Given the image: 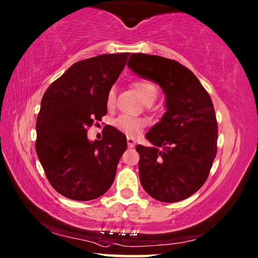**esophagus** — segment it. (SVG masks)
I'll return each mask as SVG.
<instances>
[{
    "instance_id": "esophagus-1",
    "label": "esophagus",
    "mask_w": 258,
    "mask_h": 258,
    "mask_svg": "<svg viewBox=\"0 0 258 258\" xmlns=\"http://www.w3.org/2000/svg\"><path fill=\"white\" fill-rule=\"evenodd\" d=\"M127 145L128 148H134L135 147V140L132 138H127Z\"/></svg>"
}]
</instances>
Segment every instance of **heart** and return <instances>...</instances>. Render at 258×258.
Returning a JSON list of instances; mask_svg holds the SVG:
<instances>
[{"mask_svg": "<svg viewBox=\"0 0 258 258\" xmlns=\"http://www.w3.org/2000/svg\"><path fill=\"white\" fill-rule=\"evenodd\" d=\"M134 88L138 91L139 96L141 99L149 104V102H153L157 97V88L153 83L149 81H137L134 82ZM115 101V93L114 91H109L108 96H107V105L111 107L114 105ZM114 126L119 130L120 132L127 135V137H138V135L142 132L143 128L147 126V120L143 118H139V117H131L127 115L118 116L114 120Z\"/></svg>", "mask_w": 258, "mask_h": 258, "instance_id": "heart-1", "label": "heart"}]
</instances>
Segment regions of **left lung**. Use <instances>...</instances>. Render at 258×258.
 <instances>
[{"mask_svg": "<svg viewBox=\"0 0 258 258\" xmlns=\"http://www.w3.org/2000/svg\"><path fill=\"white\" fill-rule=\"evenodd\" d=\"M127 67L166 96V113L145 135L152 147H137L141 185L157 201L179 202L203 186L217 156L212 100L195 74L174 59L139 53Z\"/></svg>", "mask_w": 258, "mask_h": 258, "instance_id": "obj_1", "label": "left lung"}]
</instances>
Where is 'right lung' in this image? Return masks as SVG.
I'll list each match as a JSON object with an SVG mask.
<instances>
[{
  "instance_id": "right-lung-1",
  "label": "right lung",
  "mask_w": 258,
  "mask_h": 258,
  "mask_svg": "<svg viewBox=\"0 0 258 258\" xmlns=\"http://www.w3.org/2000/svg\"><path fill=\"white\" fill-rule=\"evenodd\" d=\"M128 55L104 54L77 62L41 99L36 152L50 185L65 198L95 200L114 182L126 137L108 125L100 141H89L87 128L107 114V96Z\"/></svg>"
}]
</instances>
